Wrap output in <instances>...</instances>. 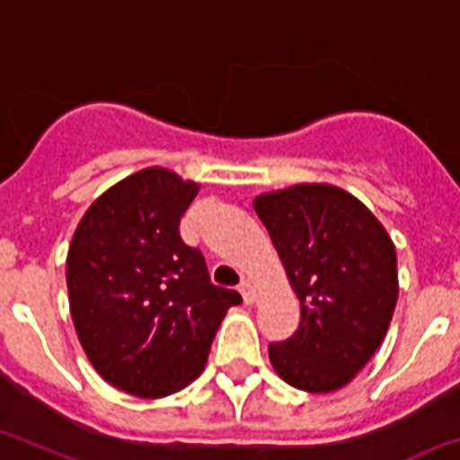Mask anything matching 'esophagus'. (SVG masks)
<instances>
[{
    "mask_svg": "<svg viewBox=\"0 0 460 460\" xmlns=\"http://www.w3.org/2000/svg\"><path fill=\"white\" fill-rule=\"evenodd\" d=\"M239 292H242L243 303H248V305H251V303L255 301V288H252V282L246 280V278H243V280L239 282Z\"/></svg>",
    "mask_w": 460,
    "mask_h": 460,
    "instance_id": "esophagus-1",
    "label": "esophagus"
}]
</instances>
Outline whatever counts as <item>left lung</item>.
Listing matches in <instances>:
<instances>
[{"mask_svg":"<svg viewBox=\"0 0 460 460\" xmlns=\"http://www.w3.org/2000/svg\"><path fill=\"white\" fill-rule=\"evenodd\" d=\"M301 323L269 344L278 376L305 393L347 385L381 347L397 305V252L385 227L344 189L296 184L255 198Z\"/></svg>","mask_w":460,"mask_h":460,"instance_id":"8db88e82","label":"left lung"}]
</instances>
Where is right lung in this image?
Masks as SVG:
<instances>
[{
	"label": "right lung",
	"instance_id": "add662e5",
	"mask_svg": "<svg viewBox=\"0 0 460 460\" xmlns=\"http://www.w3.org/2000/svg\"><path fill=\"white\" fill-rule=\"evenodd\" d=\"M198 193L166 168H143L109 189L79 221L66 262L70 313L100 376L157 399L196 381L234 289L209 280L180 218Z\"/></svg>",
	"mask_w": 460,
	"mask_h": 460
}]
</instances>
